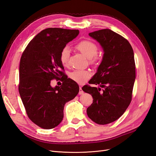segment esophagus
Returning <instances> with one entry per match:
<instances>
[{"label": "esophagus", "mask_w": 156, "mask_h": 156, "mask_svg": "<svg viewBox=\"0 0 156 156\" xmlns=\"http://www.w3.org/2000/svg\"><path fill=\"white\" fill-rule=\"evenodd\" d=\"M84 94V91L83 90V89H82V88L80 87V88H79V95H82V94Z\"/></svg>", "instance_id": "1"}]
</instances>
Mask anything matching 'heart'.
<instances>
[{"instance_id": "1", "label": "heart", "mask_w": 156, "mask_h": 156, "mask_svg": "<svg viewBox=\"0 0 156 156\" xmlns=\"http://www.w3.org/2000/svg\"><path fill=\"white\" fill-rule=\"evenodd\" d=\"M76 49L86 56L88 59L92 60L94 58L98 51L97 45L92 41L88 40H83L80 41L76 45ZM70 50L66 47L60 54V60L65 66L68 65L69 59ZM91 77V72L88 70L84 69H76L69 73L70 79L75 83L79 84L85 83L88 79Z\"/></svg>"}]
</instances>
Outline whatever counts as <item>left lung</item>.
<instances>
[{"label": "left lung", "mask_w": 156, "mask_h": 156, "mask_svg": "<svg viewBox=\"0 0 156 156\" xmlns=\"http://www.w3.org/2000/svg\"><path fill=\"white\" fill-rule=\"evenodd\" d=\"M88 35L100 44L103 56L97 72L83 90L91 94L93 103L87 109L95 123L105 125L119 119L130 104L135 80L134 53L129 41L110 29H102ZM103 87L100 93L101 88Z\"/></svg>", "instance_id": "left-lung-1"}]
</instances>
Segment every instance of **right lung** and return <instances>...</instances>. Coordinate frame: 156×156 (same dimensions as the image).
I'll return each instance as SVG.
<instances>
[{
	"instance_id": "add662e5",
	"label": "right lung",
	"mask_w": 156,
	"mask_h": 156,
	"mask_svg": "<svg viewBox=\"0 0 156 156\" xmlns=\"http://www.w3.org/2000/svg\"><path fill=\"white\" fill-rule=\"evenodd\" d=\"M79 30L48 28L38 33L28 44L20 65V92L27 114L43 129L54 128L62 122L66 103L77 95V83L66 76L60 54ZM62 76L60 87H52L51 80Z\"/></svg>"
}]
</instances>
